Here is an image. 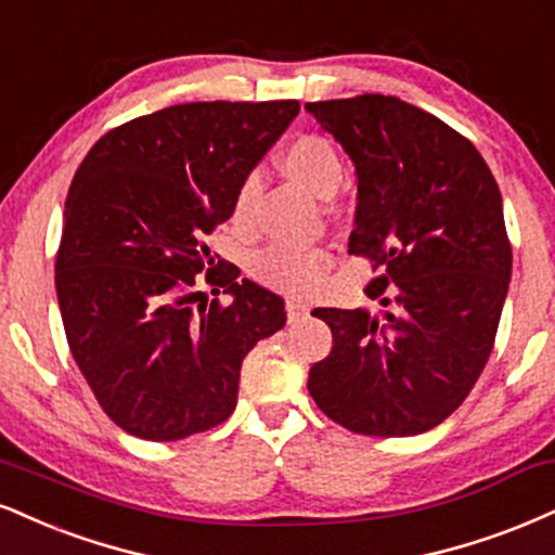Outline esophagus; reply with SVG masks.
<instances>
[{
  "label": "esophagus",
  "instance_id": "1",
  "mask_svg": "<svg viewBox=\"0 0 555 555\" xmlns=\"http://www.w3.org/2000/svg\"><path fill=\"white\" fill-rule=\"evenodd\" d=\"M286 312H289V318L295 320V318H299V315H305L307 305L299 302V299H286Z\"/></svg>",
  "mask_w": 555,
  "mask_h": 555
}]
</instances>
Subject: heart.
<instances>
[{
    "instance_id": "1",
    "label": "heart",
    "mask_w": 555,
    "mask_h": 555,
    "mask_svg": "<svg viewBox=\"0 0 555 555\" xmlns=\"http://www.w3.org/2000/svg\"><path fill=\"white\" fill-rule=\"evenodd\" d=\"M282 165L286 176L305 185L320 198H328L336 193L344 178V163L338 157L336 146H333L325 137L318 133H305L297 137L295 142L284 150ZM260 193V178L256 172L243 178L237 185L235 204H232V219L237 224L248 222L253 206ZM325 253L315 248H305V245H276V248L266 250L258 258V276L269 286H276L282 292H292V295H302V292L312 289L323 273Z\"/></svg>"
}]
</instances>
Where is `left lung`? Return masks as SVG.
Wrapping results in <instances>:
<instances>
[{
    "instance_id": "8db88e82",
    "label": "left lung",
    "mask_w": 555,
    "mask_h": 555,
    "mask_svg": "<svg viewBox=\"0 0 555 555\" xmlns=\"http://www.w3.org/2000/svg\"><path fill=\"white\" fill-rule=\"evenodd\" d=\"M357 168L349 253L379 276L370 312L318 307L333 349L310 366L318 409L349 431L413 437L460 409L509 292L502 193L463 133L392 95L307 103Z\"/></svg>"
}]
</instances>
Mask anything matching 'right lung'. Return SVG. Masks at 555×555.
<instances>
[{"label":"right lung","instance_id":"1","mask_svg":"<svg viewBox=\"0 0 555 555\" xmlns=\"http://www.w3.org/2000/svg\"><path fill=\"white\" fill-rule=\"evenodd\" d=\"M297 113V100L170 105L100 137L77 168L59 310L100 409L133 437L176 442L227 422L243 359L284 328V299L237 266L211 270L204 240ZM204 268L230 306L195 289Z\"/></svg>","mask_w":555,"mask_h":555}]
</instances>
